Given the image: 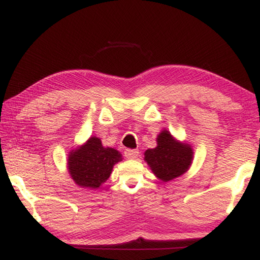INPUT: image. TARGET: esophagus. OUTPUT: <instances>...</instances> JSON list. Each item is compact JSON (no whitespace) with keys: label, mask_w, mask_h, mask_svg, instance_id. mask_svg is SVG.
I'll return each instance as SVG.
<instances>
[{"label":"esophagus","mask_w":260,"mask_h":260,"mask_svg":"<svg viewBox=\"0 0 260 260\" xmlns=\"http://www.w3.org/2000/svg\"><path fill=\"white\" fill-rule=\"evenodd\" d=\"M139 151L135 150V149H126L125 150V157L129 158V159H135L139 156Z\"/></svg>","instance_id":"esophagus-1"}]
</instances>
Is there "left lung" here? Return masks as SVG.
<instances>
[{"label": "left lung", "instance_id": "8db88e82", "mask_svg": "<svg viewBox=\"0 0 260 260\" xmlns=\"http://www.w3.org/2000/svg\"><path fill=\"white\" fill-rule=\"evenodd\" d=\"M157 147L144 152V160L161 181L167 182L186 173L191 165L193 151L188 143L175 140L169 131L157 136Z\"/></svg>", "mask_w": 260, "mask_h": 260}]
</instances>
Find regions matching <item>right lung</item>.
Masks as SVG:
<instances>
[{"mask_svg": "<svg viewBox=\"0 0 260 260\" xmlns=\"http://www.w3.org/2000/svg\"><path fill=\"white\" fill-rule=\"evenodd\" d=\"M121 160L119 151L103 147L99 138L90 136L85 144L69 153L68 170L78 186L98 189L110 178L113 165Z\"/></svg>", "mask_w": 260, "mask_h": 260, "instance_id": "obj_1", "label": "right lung"}]
</instances>
